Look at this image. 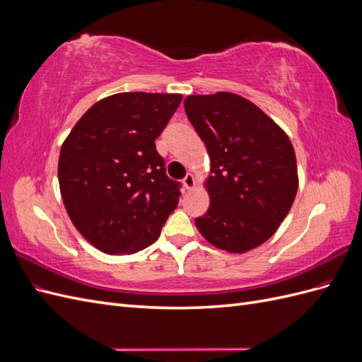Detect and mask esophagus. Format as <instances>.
Listing matches in <instances>:
<instances>
[{
    "label": "esophagus",
    "instance_id": "obj_1",
    "mask_svg": "<svg viewBox=\"0 0 362 362\" xmlns=\"http://www.w3.org/2000/svg\"><path fill=\"white\" fill-rule=\"evenodd\" d=\"M182 185H184V187L187 189V190H190L192 187H194V177H193L192 173H187V175H185L184 180H182Z\"/></svg>",
    "mask_w": 362,
    "mask_h": 362
}]
</instances>
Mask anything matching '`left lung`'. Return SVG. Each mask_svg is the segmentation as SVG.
I'll return each instance as SVG.
<instances>
[{
  "instance_id": "8db88e82",
  "label": "left lung",
  "mask_w": 362,
  "mask_h": 362,
  "mask_svg": "<svg viewBox=\"0 0 362 362\" xmlns=\"http://www.w3.org/2000/svg\"><path fill=\"white\" fill-rule=\"evenodd\" d=\"M185 115L210 157V206L194 223L208 243L245 254L276 233L299 187L288 136L246 98L190 95Z\"/></svg>"
}]
</instances>
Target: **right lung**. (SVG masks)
<instances>
[{"label": "right lung", "instance_id": "right-lung-1", "mask_svg": "<svg viewBox=\"0 0 362 362\" xmlns=\"http://www.w3.org/2000/svg\"><path fill=\"white\" fill-rule=\"evenodd\" d=\"M180 93L125 92L87 110L63 141L59 184L78 233L110 255H131L160 237L177 208L156 139L181 104Z\"/></svg>", "mask_w": 362, "mask_h": 362}]
</instances>
